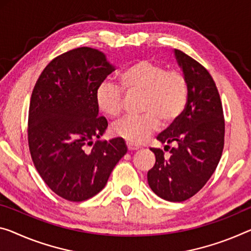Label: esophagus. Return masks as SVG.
<instances>
[{
    "label": "esophagus",
    "mask_w": 251,
    "mask_h": 251,
    "mask_svg": "<svg viewBox=\"0 0 251 251\" xmlns=\"http://www.w3.org/2000/svg\"><path fill=\"white\" fill-rule=\"evenodd\" d=\"M126 147H128V149L129 150H137V149H139V146L138 145H136V144H133V142H126Z\"/></svg>",
    "instance_id": "obj_1"
}]
</instances>
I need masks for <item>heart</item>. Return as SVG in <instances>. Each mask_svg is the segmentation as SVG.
Masks as SVG:
<instances>
[{"label":"heart","mask_w":251,"mask_h":251,"mask_svg":"<svg viewBox=\"0 0 251 251\" xmlns=\"http://www.w3.org/2000/svg\"><path fill=\"white\" fill-rule=\"evenodd\" d=\"M119 86L102 83L95 94L96 106L105 117H120L125 96L140 94L138 117L114 123L112 132L129 142L139 144L158 129L160 121L171 125L183 114L188 101L190 86L179 69H166L150 59L138 60L118 75Z\"/></svg>","instance_id":"1"}]
</instances>
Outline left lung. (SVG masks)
<instances>
[{
  "label": "left lung",
  "instance_id": "left-lung-1",
  "mask_svg": "<svg viewBox=\"0 0 251 251\" xmlns=\"http://www.w3.org/2000/svg\"><path fill=\"white\" fill-rule=\"evenodd\" d=\"M175 56L187 77L188 101L183 114L157 137L169 155L150 149L156 163L147 178L159 198L183 202L201 190L217 168L225 146V117L207 69L178 49Z\"/></svg>",
  "mask_w": 251,
  "mask_h": 251
}]
</instances>
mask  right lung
<instances>
[{
    "label": "right lung",
    "mask_w": 251,
    "mask_h": 251,
    "mask_svg": "<svg viewBox=\"0 0 251 251\" xmlns=\"http://www.w3.org/2000/svg\"><path fill=\"white\" fill-rule=\"evenodd\" d=\"M114 67L98 49L80 47L46 66L29 105L28 144L34 167L57 195L82 202L102 191L126 153L122 138L101 140L107 128L95 94Z\"/></svg>",
    "instance_id": "right-lung-1"
}]
</instances>
